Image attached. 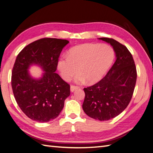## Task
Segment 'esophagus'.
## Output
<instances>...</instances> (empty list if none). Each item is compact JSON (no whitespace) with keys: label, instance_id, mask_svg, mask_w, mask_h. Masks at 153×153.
Listing matches in <instances>:
<instances>
[{"label":"esophagus","instance_id":"obj_1","mask_svg":"<svg viewBox=\"0 0 153 153\" xmlns=\"http://www.w3.org/2000/svg\"><path fill=\"white\" fill-rule=\"evenodd\" d=\"M79 88V87L78 86H73V85H71V91H72V92H74V91L76 90L77 89Z\"/></svg>","mask_w":153,"mask_h":153}]
</instances>
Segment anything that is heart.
I'll use <instances>...</instances> for the list:
<instances>
[{
	"label": "heart",
	"mask_w": 153,
	"mask_h": 153,
	"mask_svg": "<svg viewBox=\"0 0 153 153\" xmlns=\"http://www.w3.org/2000/svg\"><path fill=\"white\" fill-rule=\"evenodd\" d=\"M114 58L112 48L106 44L85 43L69 51L67 56L61 57L57 67L61 76L65 81L74 78L77 83L88 81L93 83L105 74Z\"/></svg>",
	"instance_id": "1"
}]
</instances>
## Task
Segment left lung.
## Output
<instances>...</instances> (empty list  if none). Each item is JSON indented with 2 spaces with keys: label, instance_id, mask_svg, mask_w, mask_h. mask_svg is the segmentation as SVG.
Listing matches in <instances>:
<instances>
[{
  "label": "left lung",
  "instance_id": "8db88e82",
  "mask_svg": "<svg viewBox=\"0 0 153 153\" xmlns=\"http://www.w3.org/2000/svg\"><path fill=\"white\" fill-rule=\"evenodd\" d=\"M98 39L112 46L116 60L105 77L84 88L82 109L90 117L104 121L118 116L128 106L137 75L133 58L127 47L112 38Z\"/></svg>",
  "mask_w": 153,
  "mask_h": 153
}]
</instances>
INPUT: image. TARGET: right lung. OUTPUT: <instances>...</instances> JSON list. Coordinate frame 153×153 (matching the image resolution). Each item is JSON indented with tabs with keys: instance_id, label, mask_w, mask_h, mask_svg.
Listing matches in <instances>:
<instances>
[{
	"instance_id": "1",
	"label": "right lung",
	"mask_w": 153,
	"mask_h": 153,
	"mask_svg": "<svg viewBox=\"0 0 153 153\" xmlns=\"http://www.w3.org/2000/svg\"><path fill=\"white\" fill-rule=\"evenodd\" d=\"M69 42L42 38L25 47L18 54L12 70L11 86L16 101L25 114L38 123L56 119L71 94L70 85L58 74L59 56ZM36 65L44 71L38 78L28 69Z\"/></svg>"
}]
</instances>
